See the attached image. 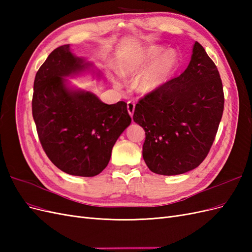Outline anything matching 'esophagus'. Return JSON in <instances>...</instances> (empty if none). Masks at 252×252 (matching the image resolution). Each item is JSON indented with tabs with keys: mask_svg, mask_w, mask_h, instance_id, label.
I'll return each mask as SVG.
<instances>
[{
	"mask_svg": "<svg viewBox=\"0 0 252 252\" xmlns=\"http://www.w3.org/2000/svg\"><path fill=\"white\" fill-rule=\"evenodd\" d=\"M134 108H135L134 103H132V102H128L127 103V110H128V113H129V116H130V117L133 116Z\"/></svg>",
	"mask_w": 252,
	"mask_h": 252,
	"instance_id": "obj_1",
	"label": "esophagus"
}]
</instances>
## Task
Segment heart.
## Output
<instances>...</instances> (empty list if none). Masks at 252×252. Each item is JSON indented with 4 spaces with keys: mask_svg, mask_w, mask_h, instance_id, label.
I'll list each match as a JSON object with an SVG mask.
<instances>
[{
    "mask_svg": "<svg viewBox=\"0 0 252 252\" xmlns=\"http://www.w3.org/2000/svg\"><path fill=\"white\" fill-rule=\"evenodd\" d=\"M179 66V55L174 49L165 51L161 45H150L122 59L119 72L123 77H138V90L154 94L168 83Z\"/></svg>",
    "mask_w": 252,
    "mask_h": 252,
    "instance_id": "b5f03b06",
    "label": "heart"
}]
</instances>
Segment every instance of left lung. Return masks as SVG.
Returning <instances> with one entry per match:
<instances>
[{"label": "left lung", "instance_id": "left-lung-1", "mask_svg": "<svg viewBox=\"0 0 252 252\" xmlns=\"http://www.w3.org/2000/svg\"><path fill=\"white\" fill-rule=\"evenodd\" d=\"M224 110L216 64L195 42L186 70L135 105L133 121L146 134L143 158L162 175L196 168L207 157Z\"/></svg>", "mask_w": 252, "mask_h": 252}]
</instances>
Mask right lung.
Wrapping results in <instances>:
<instances>
[{"label":"right lung","instance_id":"add662e5","mask_svg":"<svg viewBox=\"0 0 252 252\" xmlns=\"http://www.w3.org/2000/svg\"><path fill=\"white\" fill-rule=\"evenodd\" d=\"M91 73L94 64L74 56L70 45L53 50L37 70L32 116L44 151L59 169L94 177L108 165L113 145L130 125L127 104H105L90 91L71 86L67 78Z\"/></svg>","mask_w":252,"mask_h":252}]
</instances>
